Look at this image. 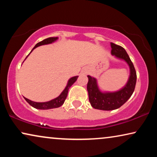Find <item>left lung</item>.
I'll return each mask as SVG.
<instances>
[{
    "label": "left lung",
    "instance_id": "left-lung-1",
    "mask_svg": "<svg viewBox=\"0 0 157 157\" xmlns=\"http://www.w3.org/2000/svg\"><path fill=\"white\" fill-rule=\"evenodd\" d=\"M111 54L127 62L130 67V77L125 87L121 90L113 93L104 94L98 90L96 79L88 76L89 82L87 83V90L89 101L93 108L100 110H114L121 107L132 95L136 83V70L125 49L113 43H111Z\"/></svg>",
    "mask_w": 157,
    "mask_h": 157
}]
</instances>
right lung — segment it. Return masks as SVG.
<instances>
[{"label":"right lung","mask_w":157,"mask_h":157,"mask_svg":"<svg viewBox=\"0 0 157 157\" xmlns=\"http://www.w3.org/2000/svg\"><path fill=\"white\" fill-rule=\"evenodd\" d=\"M57 38H58L57 37H51V38H46V39H44V40H42V41L38 43V44L35 46V47L32 49V51H33L34 48H36V47H38V46H42V45H45V44H51V43L55 41L56 40H57ZM78 77V76H74V77H72L71 78H70L69 81H68V82L67 86H66L65 89H64L63 92L61 94V95H60L59 96H58L57 98H54V99L50 101L42 102V103L34 102V101H31V100L28 99V98H24L25 100L26 101L29 103V104L31 105V106H33V107H34V108L38 109H50L58 108V107L61 106V105H63L64 101H65L66 97H67L68 89H69V88L73 84H74V83L75 82V81L77 80Z\"/></svg>","instance_id":"obj_1"}]
</instances>
